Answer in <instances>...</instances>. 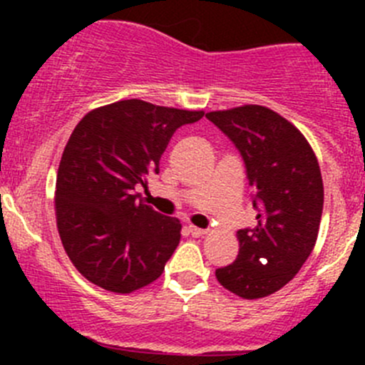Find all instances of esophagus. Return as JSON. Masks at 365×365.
Wrapping results in <instances>:
<instances>
[{
	"label": "esophagus",
	"mask_w": 365,
	"mask_h": 365,
	"mask_svg": "<svg viewBox=\"0 0 365 365\" xmlns=\"http://www.w3.org/2000/svg\"><path fill=\"white\" fill-rule=\"evenodd\" d=\"M189 231H190V235H192V237H196V238L208 235V231L201 230V227H197V226H189Z\"/></svg>",
	"instance_id": "esophagus-1"
}]
</instances>
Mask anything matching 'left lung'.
Masks as SVG:
<instances>
[{"label":"left lung","instance_id":"8db88e82","mask_svg":"<svg viewBox=\"0 0 365 365\" xmlns=\"http://www.w3.org/2000/svg\"><path fill=\"white\" fill-rule=\"evenodd\" d=\"M206 118L240 150L259 212L256 227L237 231L238 257L217 268L215 277L245 300L268 297L295 277L314 249L325 196L318 159L295 125L264 106Z\"/></svg>","mask_w":365,"mask_h":365}]
</instances>
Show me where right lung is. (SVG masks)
Wrapping results in <instances>:
<instances>
[{"instance_id":"1","label":"right lung","mask_w":365,"mask_h":365,"mask_svg":"<svg viewBox=\"0 0 365 365\" xmlns=\"http://www.w3.org/2000/svg\"><path fill=\"white\" fill-rule=\"evenodd\" d=\"M203 114L128 98L91 109L76 125L58 168L54 210L65 252L84 279L125 295L160 277L182 224L146 205L135 187L159 173L176 128Z\"/></svg>"}]
</instances>
